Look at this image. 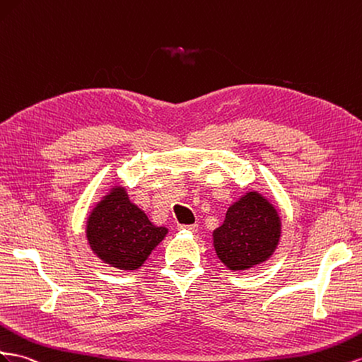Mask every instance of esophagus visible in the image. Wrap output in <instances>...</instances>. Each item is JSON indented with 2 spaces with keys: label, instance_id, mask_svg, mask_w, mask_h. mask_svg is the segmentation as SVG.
Returning <instances> with one entry per match:
<instances>
[{
  "label": "esophagus",
  "instance_id": "1",
  "mask_svg": "<svg viewBox=\"0 0 362 362\" xmlns=\"http://www.w3.org/2000/svg\"><path fill=\"white\" fill-rule=\"evenodd\" d=\"M180 230H187V231H190V233H194V231H198V226L197 223H190V226H180Z\"/></svg>",
  "mask_w": 362,
  "mask_h": 362
}]
</instances>
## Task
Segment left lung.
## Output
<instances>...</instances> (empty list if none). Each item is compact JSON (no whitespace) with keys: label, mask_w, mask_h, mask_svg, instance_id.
Returning a JSON list of instances; mask_svg holds the SVG:
<instances>
[{"label":"left lung","mask_w":362,"mask_h":362,"mask_svg":"<svg viewBox=\"0 0 362 362\" xmlns=\"http://www.w3.org/2000/svg\"><path fill=\"white\" fill-rule=\"evenodd\" d=\"M213 238L218 257L230 269L251 268L274 251L280 238L279 214L267 199L250 192L231 205Z\"/></svg>","instance_id":"8db88e82"}]
</instances>
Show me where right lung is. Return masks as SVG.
I'll use <instances>...</instances> for the list:
<instances>
[{"label": "right lung", "instance_id": "1", "mask_svg": "<svg viewBox=\"0 0 362 362\" xmlns=\"http://www.w3.org/2000/svg\"><path fill=\"white\" fill-rule=\"evenodd\" d=\"M168 230L155 227L131 204L122 187H115L88 218L86 238L103 262L119 269H136L164 239Z\"/></svg>", "mask_w": 362, "mask_h": 362}]
</instances>
